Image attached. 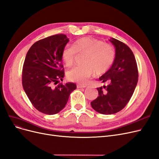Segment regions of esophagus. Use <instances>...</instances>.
Masks as SVG:
<instances>
[{
	"label": "esophagus",
	"instance_id": "1",
	"mask_svg": "<svg viewBox=\"0 0 159 159\" xmlns=\"http://www.w3.org/2000/svg\"><path fill=\"white\" fill-rule=\"evenodd\" d=\"M77 87L78 88H85L86 87L85 85H78Z\"/></svg>",
	"mask_w": 159,
	"mask_h": 159
}]
</instances>
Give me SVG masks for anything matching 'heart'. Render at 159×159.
<instances>
[{
  "mask_svg": "<svg viewBox=\"0 0 159 159\" xmlns=\"http://www.w3.org/2000/svg\"><path fill=\"white\" fill-rule=\"evenodd\" d=\"M79 54H85L83 63L70 70L67 77L70 81L86 84L95 74L106 73L114 63L116 53L112 46L91 37H82L76 40L73 46L66 45L62 51V58L65 65L71 67Z\"/></svg>",
  "mask_w": 159,
  "mask_h": 159,
  "instance_id": "b5f03b06",
  "label": "heart"
}]
</instances>
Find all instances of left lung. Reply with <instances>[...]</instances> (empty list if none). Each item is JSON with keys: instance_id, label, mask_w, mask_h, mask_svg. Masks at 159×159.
<instances>
[{"instance_id": "obj_1", "label": "left lung", "mask_w": 159, "mask_h": 159, "mask_svg": "<svg viewBox=\"0 0 159 159\" xmlns=\"http://www.w3.org/2000/svg\"><path fill=\"white\" fill-rule=\"evenodd\" d=\"M110 41L116 49L111 68L99 78L107 86L98 87V96L91 102L92 108L102 114L116 113L126 106L138 81V70L134 54L125 43L114 38Z\"/></svg>"}]
</instances>
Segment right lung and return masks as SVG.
Returning a JSON list of instances; mask_svg holds the SVG:
<instances>
[{"label":"right lung","instance_id":"obj_1","mask_svg":"<svg viewBox=\"0 0 159 159\" xmlns=\"http://www.w3.org/2000/svg\"><path fill=\"white\" fill-rule=\"evenodd\" d=\"M69 41L64 34H57L35 42L27 52L22 70V85L37 111L55 114L64 108L74 83H58L64 76L62 51Z\"/></svg>","mask_w":159,"mask_h":159}]
</instances>
